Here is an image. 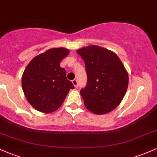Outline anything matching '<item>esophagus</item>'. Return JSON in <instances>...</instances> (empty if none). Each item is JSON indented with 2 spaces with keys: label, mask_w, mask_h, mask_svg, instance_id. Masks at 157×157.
<instances>
[{
  "label": "esophagus",
  "mask_w": 157,
  "mask_h": 157,
  "mask_svg": "<svg viewBox=\"0 0 157 157\" xmlns=\"http://www.w3.org/2000/svg\"><path fill=\"white\" fill-rule=\"evenodd\" d=\"M71 82H72V83H73V85L74 86H75V88H77V86H78V83H77V80H73L72 81H71Z\"/></svg>",
  "instance_id": "1"
}]
</instances>
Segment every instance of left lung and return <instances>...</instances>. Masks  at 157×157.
I'll list each match as a JSON object with an SVG mask.
<instances>
[{
    "label": "left lung",
    "instance_id": "8db88e82",
    "mask_svg": "<svg viewBox=\"0 0 157 157\" xmlns=\"http://www.w3.org/2000/svg\"><path fill=\"white\" fill-rule=\"evenodd\" d=\"M85 62L87 84L80 94L86 109L103 114L116 109L125 96L128 75L114 52L91 45L77 51Z\"/></svg>",
    "mask_w": 157,
    "mask_h": 157
}]
</instances>
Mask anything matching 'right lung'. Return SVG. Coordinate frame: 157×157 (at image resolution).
<instances>
[{
    "label": "right lung",
    "instance_id": "right-lung-1",
    "mask_svg": "<svg viewBox=\"0 0 157 157\" xmlns=\"http://www.w3.org/2000/svg\"><path fill=\"white\" fill-rule=\"evenodd\" d=\"M69 51L65 48H50L34 57L22 76V87L26 98L36 110L52 113L60 107L70 89H75L66 78L60 61Z\"/></svg>",
    "mask_w": 157,
    "mask_h": 157
}]
</instances>
